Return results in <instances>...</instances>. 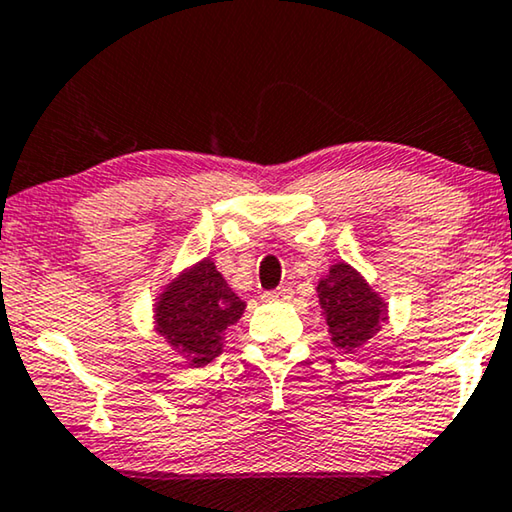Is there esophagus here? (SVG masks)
<instances>
[{"label": "esophagus", "instance_id": "1", "mask_svg": "<svg viewBox=\"0 0 512 512\" xmlns=\"http://www.w3.org/2000/svg\"><path fill=\"white\" fill-rule=\"evenodd\" d=\"M290 297H292L290 287H278V290L264 292V299H266V301H287Z\"/></svg>", "mask_w": 512, "mask_h": 512}]
</instances>
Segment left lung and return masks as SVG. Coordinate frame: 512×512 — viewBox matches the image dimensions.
Segmentation results:
<instances>
[{
	"instance_id": "1",
	"label": "left lung",
	"mask_w": 512,
	"mask_h": 512,
	"mask_svg": "<svg viewBox=\"0 0 512 512\" xmlns=\"http://www.w3.org/2000/svg\"><path fill=\"white\" fill-rule=\"evenodd\" d=\"M318 299L331 343L345 352L362 348L387 320L385 299L348 262L329 266V273L318 283Z\"/></svg>"
}]
</instances>
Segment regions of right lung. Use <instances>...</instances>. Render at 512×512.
<instances>
[{"instance_id":"obj_1","label":"right lung","mask_w":512,"mask_h":512,"mask_svg":"<svg viewBox=\"0 0 512 512\" xmlns=\"http://www.w3.org/2000/svg\"><path fill=\"white\" fill-rule=\"evenodd\" d=\"M246 311L211 259L187 266L164 285L155 299V331L164 336L190 366L213 362L225 345V334Z\"/></svg>"}]
</instances>
